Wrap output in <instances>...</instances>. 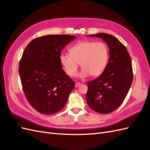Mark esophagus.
I'll list each match as a JSON object with an SVG mask.
<instances>
[{"instance_id": "34e87169", "label": "esophagus", "mask_w": 150, "mask_h": 150, "mask_svg": "<svg viewBox=\"0 0 150 150\" xmlns=\"http://www.w3.org/2000/svg\"><path fill=\"white\" fill-rule=\"evenodd\" d=\"M80 84H81L80 83H76L75 84V88H78Z\"/></svg>"}]
</instances>
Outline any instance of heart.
I'll return each mask as SVG.
<instances>
[{"label":"heart","mask_w":150,"mask_h":150,"mask_svg":"<svg viewBox=\"0 0 150 150\" xmlns=\"http://www.w3.org/2000/svg\"><path fill=\"white\" fill-rule=\"evenodd\" d=\"M71 54L62 52L59 61L66 73L74 76L79 64L82 70L78 76L81 78H97L104 71L108 59V49L105 44L90 40H83L70 49Z\"/></svg>","instance_id":"heart-1"}]
</instances>
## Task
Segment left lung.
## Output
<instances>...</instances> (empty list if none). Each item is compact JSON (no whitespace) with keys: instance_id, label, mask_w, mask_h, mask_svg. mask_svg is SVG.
Returning <instances> with one entry per match:
<instances>
[{"instance_id":"1","label":"left lung","mask_w":150,"mask_h":150,"mask_svg":"<svg viewBox=\"0 0 150 150\" xmlns=\"http://www.w3.org/2000/svg\"><path fill=\"white\" fill-rule=\"evenodd\" d=\"M102 39L110 49V59L103 73L88 82L86 99L91 109L108 114L118 108L127 96L133 74L129 54L116 38L106 33L89 35Z\"/></svg>"}]
</instances>
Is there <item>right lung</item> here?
Returning <instances> with one entry per match:
<instances>
[{
  "mask_svg": "<svg viewBox=\"0 0 150 150\" xmlns=\"http://www.w3.org/2000/svg\"><path fill=\"white\" fill-rule=\"evenodd\" d=\"M76 39L70 35H47L28 45L19 63L22 88L28 102L36 111L52 115L64 107L74 81L62 69L59 55Z\"/></svg>",
  "mask_w": 150,
  "mask_h": 150,
  "instance_id": "1",
  "label": "right lung"
}]
</instances>
